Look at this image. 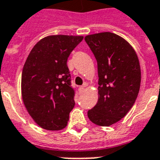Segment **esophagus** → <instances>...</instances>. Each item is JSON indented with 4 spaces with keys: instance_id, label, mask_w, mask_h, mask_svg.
<instances>
[{
    "instance_id": "esophagus-1",
    "label": "esophagus",
    "mask_w": 160,
    "mask_h": 160,
    "mask_svg": "<svg viewBox=\"0 0 160 160\" xmlns=\"http://www.w3.org/2000/svg\"><path fill=\"white\" fill-rule=\"evenodd\" d=\"M84 87H85V84H84L83 86H80V88H79V93H82L84 91Z\"/></svg>"
}]
</instances>
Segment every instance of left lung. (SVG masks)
Segmentation results:
<instances>
[{
	"label": "left lung",
	"mask_w": 160,
	"mask_h": 160,
	"mask_svg": "<svg viewBox=\"0 0 160 160\" xmlns=\"http://www.w3.org/2000/svg\"><path fill=\"white\" fill-rule=\"evenodd\" d=\"M84 40L98 65V99L88 111L98 126L108 127L127 115L134 104L141 85L138 57L131 45L115 33L88 35Z\"/></svg>",
	"instance_id": "left-lung-1"
}]
</instances>
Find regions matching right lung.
<instances>
[{"instance_id":"right-lung-1","label":"right lung","mask_w":160,"mask_h":160,"mask_svg":"<svg viewBox=\"0 0 160 160\" xmlns=\"http://www.w3.org/2000/svg\"><path fill=\"white\" fill-rule=\"evenodd\" d=\"M82 36L52 35L41 39L31 50L21 77L22 98L28 113L43 129L67 127L75 106L67 59Z\"/></svg>"}]
</instances>
